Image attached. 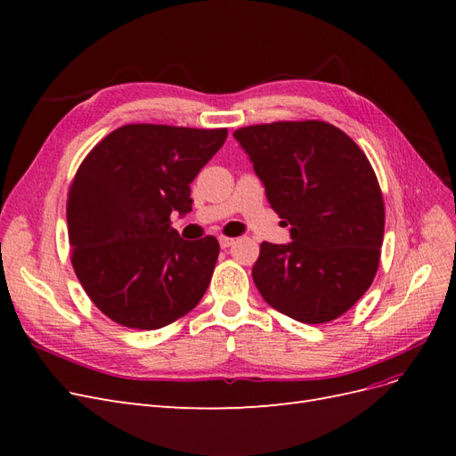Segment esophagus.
Segmentation results:
<instances>
[{
	"instance_id": "esophagus-1",
	"label": "esophagus",
	"mask_w": 456,
	"mask_h": 456,
	"mask_svg": "<svg viewBox=\"0 0 456 456\" xmlns=\"http://www.w3.org/2000/svg\"><path fill=\"white\" fill-rule=\"evenodd\" d=\"M218 241H220V247H223V249H226V247H232L233 243H236V240H233V238H226V236H220Z\"/></svg>"
}]
</instances>
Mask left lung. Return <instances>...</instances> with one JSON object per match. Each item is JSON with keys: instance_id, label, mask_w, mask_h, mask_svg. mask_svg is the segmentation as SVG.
I'll list each match as a JSON object with an SVG mask.
<instances>
[{"instance_id": "obj_1", "label": "left lung", "mask_w": 456, "mask_h": 456, "mask_svg": "<svg viewBox=\"0 0 456 456\" xmlns=\"http://www.w3.org/2000/svg\"><path fill=\"white\" fill-rule=\"evenodd\" d=\"M238 142L293 241H262L253 280L272 308L300 323L348 312L375 280L384 200L363 150L320 119L241 127Z\"/></svg>"}]
</instances>
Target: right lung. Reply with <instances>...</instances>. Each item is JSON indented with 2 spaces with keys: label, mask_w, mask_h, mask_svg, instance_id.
Returning a JSON list of instances; mask_svg holds the SVG:
<instances>
[{
  "label": "right lung",
  "mask_w": 456,
  "mask_h": 456,
  "mask_svg": "<svg viewBox=\"0 0 456 456\" xmlns=\"http://www.w3.org/2000/svg\"><path fill=\"white\" fill-rule=\"evenodd\" d=\"M228 129L129 123L96 144L68 190L70 258L81 287L110 320L154 330L198 306L218 241H186L171 213L191 211L190 183Z\"/></svg>",
  "instance_id": "1"
}]
</instances>
